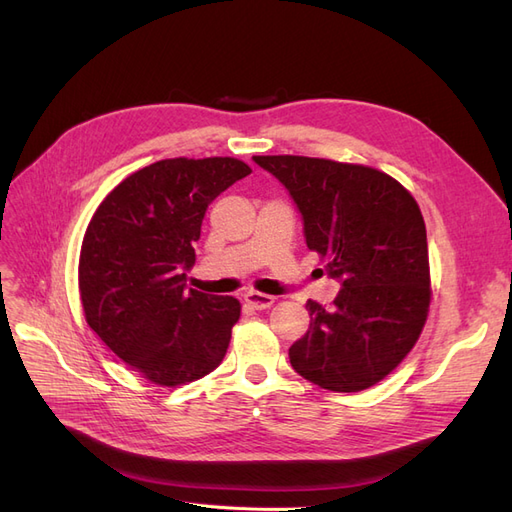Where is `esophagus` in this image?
<instances>
[{
	"mask_svg": "<svg viewBox=\"0 0 512 512\" xmlns=\"http://www.w3.org/2000/svg\"><path fill=\"white\" fill-rule=\"evenodd\" d=\"M245 303L250 305L252 309H269L273 305V297L269 294H262V292H245Z\"/></svg>",
	"mask_w": 512,
	"mask_h": 512,
	"instance_id": "34e87169",
	"label": "esophagus"
}]
</instances>
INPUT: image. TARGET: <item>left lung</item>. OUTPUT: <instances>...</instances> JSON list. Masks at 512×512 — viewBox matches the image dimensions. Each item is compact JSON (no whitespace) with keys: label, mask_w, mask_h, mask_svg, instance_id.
<instances>
[{"label":"left lung","mask_w":512,"mask_h":512,"mask_svg":"<svg viewBox=\"0 0 512 512\" xmlns=\"http://www.w3.org/2000/svg\"><path fill=\"white\" fill-rule=\"evenodd\" d=\"M288 190L309 250L339 282L331 309L307 301L309 329L288 350L305 380L337 393L369 389L404 361L429 307L421 209L376 168L303 156H254Z\"/></svg>","instance_id":"obj_1"}]
</instances>
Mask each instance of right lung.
Instances as JSON below:
<instances>
[{
    "instance_id": "add662e5",
    "label": "right lung",
    "mask_w": 512,
    "mask_h": 512,
    "mask_svg": "<svg viewBox=\"0 0 512 512\" xmlns=\"http://www.w3.org/2000/svg\"><path fill=\"white\" fill-rule=\"evenodd\" d=\"M250 173L235 158L160 160L123 179L87 226L79 260L87 324L151 382H192L224 359L241 305L188 290L185 271L209 205Z\"/></svg>"
}]
</instances>
